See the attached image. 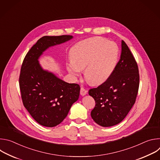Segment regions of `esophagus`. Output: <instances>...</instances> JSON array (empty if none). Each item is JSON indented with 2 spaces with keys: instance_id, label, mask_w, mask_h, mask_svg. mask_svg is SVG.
<instances>
[{
  "instance_id": "34e87169",
  "label": "esophagus",
  "mask_w": 160,
  "mask_h": 160,
  "mask_svg": "<svg viewBox=\"0 0 160 160\" xmlns=\"http://www.w3.org/2000/svg\"><path fill=\"white\" fill-rule=\"evenodd\" d=\"M87 94V90H85L83 87H81L80 88V94L82 96H85Z\"/></svg>"
}]
</instances>
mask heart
<instances>
[{"instance_id":"heart-1","label":"heart","mask_w":160,"mask_h":160,"mask_svg":"<svg viewBox=\"0 0 160 160\" xmlns=\"http://www.w3.org/2000/svg\"><path fill=\"white\" fill-rule=\"evenodd\" d=\"M71 60L67 63L68 72L73 77L84 76L91 84L104 83L115 70L118 58V48L115 43L95 37L78 42L71 50Z\"/></svg>"}]
</instances>
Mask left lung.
Segmentation results:
<instances>
[{"instance_id":"left-lung-1","label":"left lung","mask_w":160,"mask_h":160,"mask_svg":"<svg viewBox=\"0 0 160 160\" xmlns=\"http://www.w3.org/2000/svg\"><path fill=\"white\" fill-rule=\"evenodd\" d=\"M139 86L138 64L122 40L120 59L112 74L103 83L88 91V94L96 101L90 113L92 118L104 127L120 123L134 104Z\"/></svg>"}]
</instances>
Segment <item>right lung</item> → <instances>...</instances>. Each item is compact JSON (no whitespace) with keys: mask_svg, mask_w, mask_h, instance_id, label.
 Returning <instances> with one entry per match:
<instances>
[{"mask_svg":"<svg viewBox=\"0 0 160 160\" xmlns=\"http://www.w3.org/2000/svg\"><path fill=\"white\" fill-rule=\"evenodd\" d=\"M73 37H42L28 52L21 65L19 83L22 103L33 118L42 126L53 127L61 123L79 98L78 84L62 80L52 72L43 70L38 61L49 48Z\"/></svg>","mask_w":160,"mask_h":160,"instance_id":"obj_1","label":"right lung"}]
</instances>
